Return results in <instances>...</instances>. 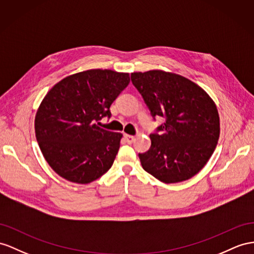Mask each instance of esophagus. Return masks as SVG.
Here are the masks:
<instances>
[{"instance_id": "obj_1", "label": "esophagus", "mask_w": 254, "mask_h": 254, "mask_svg": "<svg viewBox=\"0 0 254 254\" xmlns=\"http://www.w3.org/2000/svg\"><path fill=\"white\" fill-rule=\"evenodd\" d=\"M125 138L127 140V142H128V144H132V142L135 140V137L133 135H128V134H125Z\"/></svg>"}]
</instances>
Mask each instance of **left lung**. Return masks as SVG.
Listing matches in <instances>:
<instances>
[{"mask_svg": "<svg viewBox=\"0 0 254 254\" xmlns=\"http://www.w3.org/2000/svg\"><path fill=\"white\" fill-rule=\"evenodd\" d=\"M131 79L153 119H165L150 134V149L138 154L142 168L165 184L192 178L218 144L216 104L196 83L177 74L154 69L132 73Z\"/></svg>", "mask_w": 254, "mask_h": 254, "instance_id": "obj_1", "label": "left lung"}]
</instances>
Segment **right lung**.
<instances>
[{
    "mask_svg": "<svg viewBox=\"0 0 254 254\" xmlns=\"http://www.w3.org/2000/svg\"><path fill=\"white\" fill-rule=\"evenodd\" d=\"M129 82L127 73L89 69L65 77L50 89L35 116V135L45 160L71 183L86 185L112 167L121 133L99 127Z\"/></svg>",
    "mask_w": 254,
    "mask_h": 254,
    "instance_id": "add662e5",
    "label": "right lung"
}]
</instances>
